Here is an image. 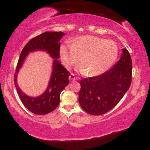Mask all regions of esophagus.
Listing matches in <instances>:
<instances>
[{"label":"esophagus","instance_id":"1","mask_svg":"<svg viewBox=\"0 0 150 150\" xmlns=\"http://www.w3.org/2000/svg\"><path fill=\"white\" fill-rule=\"evenodd\" d=\"M76 80H77V77H75V75L73 73L70 74V75L69 77V80L70 81V82H73V81H75Z\"/></svg>","mask_w":150,"mask_h":150}]
</instances>
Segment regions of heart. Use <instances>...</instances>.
I'll return each mask as SVG.
<instances>
[{"instance_id": "heart-1", "label": "heart", "mask_w": 150, "mask_h": 150, "mask_svg": "<svg viewBox=\"0 0 150 150\" xmlns=\"http://www.w3.org/2000/svg\"><path fill=\"white\" fill-rule=\"evenodd\" d=\"M60 54L67 68L76 64L83 73L88 76H95L106 71L116 61L118 48L113 41L94 36H82L73 44H63Z\"/></svg>"}]
</instances>
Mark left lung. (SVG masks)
Segmentation results:
<instances>
[{
	"label": "left lung",
	"instance_id": "1",
	"mask_svg": "<svg viewBox=\"0 0 150 150\" xmlns=\"http://www.w3.org/2000/svg\"><path fill=\"white\" fill-rule=\"evenodd\" d=\"M116 65L100 75L80 80L79 104L91 115H102L114 108L130 87L132 60L128 50L123 49Z\"/></svg>",
	"mask_w": 150,
	"mask_h": 150
}]
</instances>
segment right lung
Listing matches in <instances>:
<instances>
[{
    "mask_svg": "<svg viewBox=\"0 0 150 150\" xmlns=\"http://www.w3.org/2000/svg\"><path fill=\"white\" fill-rule=\"evenodd\" d=\"M65 35L62 32H46L33 38L26 44L19 58L15 73V85L22 104L34 114H47L55 110L60 103V94L69 84L70 73L58 61L60 58V40ZM45 51L54 58L52 73L46 91L39 97H29L21 92L16 82L18 70L29 52Z\"/></svg>",
    "mask_w": 150,
    "mask_h": 150,
    "instance_id": "right-lung-1",
    "label": "right lung"
}]
</instances>
